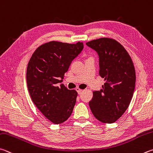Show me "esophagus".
I'll use <instances>...</instances> for the list:
<instances>
[{"instance_id": "obj_1", "label": "esophagus", "mask_w": 153, "mask_h": 153, "mask_svg": "<svg viewBox=\"0 0 153 153\" xmlns=\"http://www.w3.org/2000/svg\"><path fill=\"white\" fill-rule=\"evenodd\" d=\"M76 90L77 91V93H78L79 94H81L82 92V91H83V90H82V89H80L79 88H76Z\"/></svg>"}]
</instances>
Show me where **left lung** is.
<instances>
[{"mask_svg":"<svg viewBox=\"0 0 153 153\" xmlns=\"http://www.w3.org/2000/svg\"><path fill=\"white\" fill-rule=\"evenodd\" d=\"M86 45L98 53L99 74L105 81L102 90L93 91L89 105L99 121L113 123L131 102L136 82L134 64L126 50L113 39H98Z\"/></svg>","mask_w":153,"mask_h":153,"instance_id":"left-lung-1","label":"left lung"}]
</instances>
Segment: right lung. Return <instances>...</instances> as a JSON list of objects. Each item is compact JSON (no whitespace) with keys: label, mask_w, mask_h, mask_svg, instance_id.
Instances as JSON below:
<instances>
[{"label":"right lung","mask_w":153,"mask_h":153,"mask_svg":"<svg viewBox=\"0 0 153 153\" xmlns=\"http://www.w3.org/2000/svg\"><path fill=\"white\" fill-rule=\"evenodd\" d=\"M84 44L50 41L33 53L27 69V84L34 104L53 124L64 123L71 116L77 92L63 84L58 86Z\"/></svg>","instance_id":"add662e5"}]
</instances>
